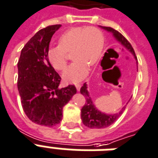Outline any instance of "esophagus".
<instances>
[{
	"instance_id": "34e87169",
	"label": "esophagus",
	"mask_w": 158,
	"mask_h": 158,
	"mask_svg": "<svg viewBox=\"0 0 158 158\" xmlns=\"http://www.w3.org/2000/svg\"><path fill=\"white\" fill-rule=\"evenodd\" d=\"M75 87H76L77 91H79V90H80V88H81V84H75Z\"/></svg>"
}]
</instances>
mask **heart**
<instances>
[{
    "label": "heart",
    "mask_w": 158,
    "mask_h": 158,
    "mask_svg": "<svg viewBox=\"0 0 158 158\" xmlns=\"http://www.w3.org/2000/svg\"><path fill=\"white\" fill-rule=\"evenodd\" d=\"M60 44L50 47L47 58L53 68L63 70L67 64V52L74 50L72 58L75 61L63 73L68 83H78L84 79L89 72V66L98 62L103 51V35L96 27H74L60 35Z\"/></svg>",
    "instance_id": "obj_1"
}]
</instances>
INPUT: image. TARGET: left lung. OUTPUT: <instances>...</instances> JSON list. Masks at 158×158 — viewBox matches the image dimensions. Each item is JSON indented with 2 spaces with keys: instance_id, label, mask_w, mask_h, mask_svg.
I'll list each match as a JSON object with an SVG mask.
<instances>
[{
  "instance_id": "obj_1",
  "label": "left lung",
  "mask_w": 158,
  "mask_h": 158,
  "mask_svg": "<svg viewBox=\"0 0 158 158\" xmlns=\"http://www.w3.org/2000/svg\"><path fill=\"white\" fill-rule=\"evenodd\" d=\"M99 27L105 30L108 32H110V33L113 34V35L116 39L117 41H118L123 46L126 48L137 60L133 48L122 34L119 33L118 31L111 28V27H106V26H99ZM80 93H81V94L84 95L85 97V99H86L85 104L81 109L82 122L86 127H89V128H104V127L110 126L114 122H116L117 119L122 115L123 112L124 110L123 109L124 108H123L121 111L114 114H105V113L99 111L98 108L95 107L94 103H93L92 98L90 97L89 93L88 91L87 84L86 83H84V85L80 89Z\"/></svg>"
}]
</instances>
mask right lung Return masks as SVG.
Masks as SVG:
<instances>
[{
  "mask_svg": "<svg viewBox=\"0 0 158 158\" xmlns=\"http://www.w3.org/2000/svg\"><path fill=\"white\" fill-rule=\"evenodd\" d=\"M60 26L54 25L38 31L24 46L17 64L23 110L31 121L47 127L61 122L63 107L77 92L74 85L59 89L61 78L47 58L51 38Z\"/></svg>",
  "mask_w": 158,
  "mask_h": 158,
  "instance_id": "right-lung-1",
  "label": "right lung"
}]
</instances>
